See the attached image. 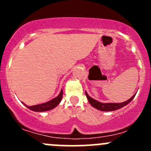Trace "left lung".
Segmentation results:
<instances>
[{
	"label": "left lung",
	"mask_w": 151,
	"mask_h": 151,
	"mask_svg": "<svg viewBox=\"0 0 151 151\" xmlns=\"http://www.w3.org/2000/svg\"><path fill=\"white\" fill-rule=\"evenodd\" d=\"M85 95H86V97H87V99H88V101H89L90 104L92 105L94 108L99 109V110L106 111V112H108V111H113V110H116V109H121V108H122L124 106H126V104H129V102H131V101H132V100L133 99L135 96V94H134V95L130 99H129L128 101H125V102L106 103V104H104V103L99 102V101H96V100L93 99H92L91 97H90L86 92H85Z\"/></svg>",
	"instance_id": "left-lung-1"
}]
</instances>
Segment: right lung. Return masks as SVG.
<instances>
[{
	"mask_svg": "<svg viewBox=\"0 0 151 151\" xmlns=\"http://www.w3.org/2000/svg\"><path fill=\"white\" fill-rule=\"evenodd\" d=\"M62 96H63V91H60V94H59L56 98L53 99L48 101V102L30 106H27V105H25V104H25L28 109H31V110L33 111H36V112H45V111L50 110V109H53V108L55 107L56 106H58L59 103L60 102V101H61Z\"/></svg>",
	"mask_w": 151,
	"mask_h": 151,
	"instance_id": "1",
	"label": "right lung"
}]
</instances>
